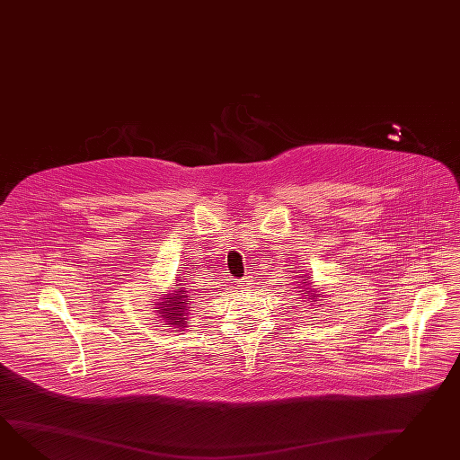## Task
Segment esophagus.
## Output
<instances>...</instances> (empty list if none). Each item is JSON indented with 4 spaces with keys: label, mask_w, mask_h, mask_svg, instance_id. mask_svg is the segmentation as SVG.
Instances as JSON below:
<instances>
[{
    "label": "esophagus",
    "mask_w": 460,
    "mask_h": 460,
    "mask_svg": "<svg viewBox=\"0 0 460 460\" xmlns=\"http://www.w3.org/2000/svg\"><path fill=\"white\" fill-rule=\"evenodd\" d=\"M252 283H253L252 277H245V279H242V280H238V282H236V287H238V288H242V290H245V288H250V287H252Z\"/></svg>",
    "instance_id": "1"
}]
</instances>
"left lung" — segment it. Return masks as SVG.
<instances>
[{"mask_svg":"<svg viewBox=\"0 0 460 460\" xmlns=\"http://www.w3.org/2000/svg\"><path fill=\"white\" fill-rule=\"evenodd\" d=\"M302 280L298 283V287L296 288H300V292L304 294V296H305L306 300H310V302H314V304H317L318 300H325V295L322 294L318 288H315V285H314V282L310 280V277H306V275H304V277H300ZM305 302V300H304ZM318 305H325V304H318ZM317 308V306H315Z\"/></svg>","mask_w":460,"mask_h":460,"instance_id":"1","label":"left lung"}]
</instances>
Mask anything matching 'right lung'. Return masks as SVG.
Instances as JSON below:
<instances>
[{"instance_id": "obj_1", "label": "right lung", "mask_w": 460, "mask_h": 460, "mask_svg": "<svg viewBox=\"0 0 460 460\" xmlns=\"http://www.w3.org/2000/svg\"><path fill=\"white\" fill-rule=\"evenodd\" d=\"M191 300L189 296V290L181 287V283L175 285V290L170 292H162V296L156 298L152 305H155V314L156 318L164 320L166 327L173 329H185L189 327V302Z\"/></svg>"}]
</instances>
